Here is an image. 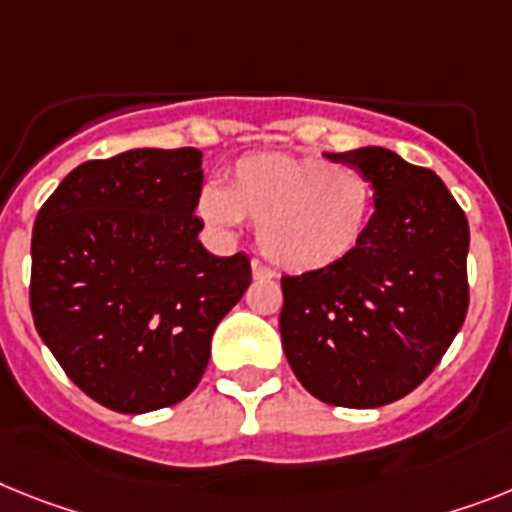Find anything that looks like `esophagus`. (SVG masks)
<instances>
[{"mask_svg":"<svg viewBox=\"0 0 512 512\" xmlns=\"http://www.w3.org/2000/svg\"><path fill=\"white\" fill-rule=\"evenodd\" d=\"M252 276L257 281H270V278H276V270H270L268 265H263L260 260H252Z\"/></svg>","mask_w":512,"mask_h":512,"instance_id":"1","label":"esophagus"}]
</instances>
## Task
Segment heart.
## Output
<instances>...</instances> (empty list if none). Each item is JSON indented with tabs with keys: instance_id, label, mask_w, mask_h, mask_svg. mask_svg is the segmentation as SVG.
Returning a JSON list of instances; mask_svg holds the SVG:
<instances>
[{
	"instance_id": "b5f03b06",
	"label": "heart",
	"mask_w": 512,
	"mask_h": 512,
	"mask_svg": "<svg viewBox=\"0 0 512 512\" xmlns=\"http://www.w3.org/2000/svg\"><path fill=\"white\" fill-rule=\"evenodd\" d=\"M372 208L375 190L362 171L291 153L239 158L226 190L205 187L197 197V216L210 229L260 226V249L291 273L346 260L362 242Z\"/></svg>"
}]
</instances>
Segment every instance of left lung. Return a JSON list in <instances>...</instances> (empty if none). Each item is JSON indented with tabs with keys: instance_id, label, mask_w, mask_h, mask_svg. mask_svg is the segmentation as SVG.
I'll return each instance as SVG.
<instances>
[{
	"instance_id": "left-lung-1",
	"label": "left lung",
	"mask_w": 512,
	"mask_h": 512,
	"mask_svg": "<svg viewBox=\"0 0 512 512\" xmlns=\"http://www.w3.org/2000/svg\"><path fill=\"white\" fill-rule=\"evenodd\" d=\"M362 171L375 213L338 265L283 276L278 328L309 393L377 409L422 385L468 309V221L435 171L388 148L328 153Z\"/></svg>"
}]
</instances>
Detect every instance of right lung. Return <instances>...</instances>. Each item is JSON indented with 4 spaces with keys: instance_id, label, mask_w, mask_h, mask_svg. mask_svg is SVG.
Returning <instances> with one entry per match:
<instances>
[{
    "instance_id": "add662e5",
    "label": "right lung",
    "mask_w": 512,
    "mask_h": 512,
    "mask_svg": "<svg viewBox=\"0 0 512 512\" xmlns=\"http://www.w3.org/2000/svg\"><path fill=\"white\" fill-rule=\"evenodd\" d=\"M197 148L85 161L38 210L30 312L77 388L119 414L197 388L210 338L252 281L247 255H210L195 216Z\"/></svg>"
}]
</instances>
